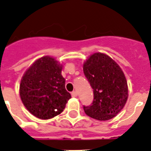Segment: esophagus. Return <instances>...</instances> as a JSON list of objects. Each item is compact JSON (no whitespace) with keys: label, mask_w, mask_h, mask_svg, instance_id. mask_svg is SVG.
Instances as JSON below:
<instances>
[{"label":"esophagus","mask_w":151,"mask_h":151,"mask_svg":"<svg viewBox=\"0 0 151 151\" xmlns=\"http://www.w3.org/2000/svg\"><path fill=\"white\" fill-rule=\"evenodd\" d=\"M71 96H72V97H74V98L77 97V92H76V91H74V92H71Z\"/></svg>","instance_id":"esophagus-1"}]
</instances>
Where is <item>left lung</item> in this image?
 Wrapping results in <instances>:
<instances>
[{"label":"left lung","mask_w":151,"mask_h":151,"mask_svg":"<svg viewBox=\"0 0 151 151\" xmlns=\"http://www.w3.org/2000/svg\"><path fill=\"white\" fill-rule=\"evenodd\" d=\"M83 73L93 89L94 99L83 106L86 114L98 120L116 116L128 99V86L123 70L106 54L96 52L83 64Z\"/></svg>","instance_id":"obj_1"}]
</instances>
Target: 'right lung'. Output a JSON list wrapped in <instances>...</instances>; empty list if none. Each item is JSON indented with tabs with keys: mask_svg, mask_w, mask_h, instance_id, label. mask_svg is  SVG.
Instances as JSON below:
<instances>
[{
	"mask_svg": "<svg viewBox=\"0 0 151 151\" xmlns=\"http://www.w3.org/2000/svg\"><path fill=\"white\" fill-rule=\"evenodd\" d=\"M62 65L54 58L43 56L35 61L21 80L19 95L23 104L39 119L60 114L71 98L65 89Z\"/></svg>",
	"mask_w": 151,
	"mask_h": 151,
	"instance_id": "right-lung-1",
	"label": "right lung"
}]
</instances>
